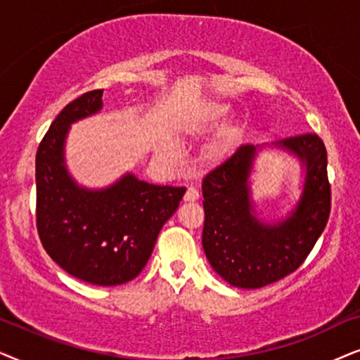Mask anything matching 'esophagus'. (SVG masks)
I'll return each instance as SVG.
<instances>
[{
	"mask_svg": "<svg viewBox=\"0 0 360 360\" xmlns=\"http://www.w3.org/2000/svg\"><path fill=\"white\" fill-rule=\"evenodd\" d=\"M199 199V191L195 188H188L184 194V200L186 202H195Z\"/></svg>",
	"mask_w": 360,
	"mask_h": 360,
	"instance_id": "1",
	"label": "esophagus"
}]
</instances>
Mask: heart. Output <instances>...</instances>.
I'll return each mask as SVG.
<instances>
[{
	"instance_id": "obj_1",
	"label": "heart",
	"mask_w": 360,
	"mask_h": 360,
	"mask_svg": "<svg viewBox=\"0 0 360 360\" xmlns=\"http://www.w3.org/2000/svg\"><path fill=\"white\" fill-rule=\"evenodd\" d=\"M229 117V107L222 103H209L199 110L188 123V133L193 136H204L219 128ZM242 133L237 127L229 124L222 128L215 140L207 146V156L212 160H222L233 151L240 141Z\"/></svg>"
}]
</instances>
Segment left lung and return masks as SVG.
I'll use <instances>...</instances> for the list:
<instances>
[{
	"instance_id": "left-lung-1",
	"label": "left lung",
	"mask_w": 360,
	"mask_h": 360,
	"mask_svg": "<svg viewBox=\"0 0 360 360\" xmlns=\"http://www.w3.org/2000/svg\"><path fill=\"white\" fill-rule=\"evenodd\" d=\"M301 162L304 179L288 215L266 222L257 215L250 174L262 146L243 145L202 179V247L215 273L229 285L255 290L281 280L306 260L328 224V155L314 133L273 143Z\"/></svg>"
}]
</instances>
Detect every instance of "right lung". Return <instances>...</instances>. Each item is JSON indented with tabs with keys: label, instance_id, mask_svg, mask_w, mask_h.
Instances as JSON below:
<instances>
[{
	"label": "right lung",
	"instance_id": "add662e5",
	"mask_svg": "<svg viewBox=\"0 0 360 360\" xmlns=\"http://www.w3.org/2000/svg\"><path fill=\"white\" fill-rule=\"evenodd\" d=\"M103 90L65 105L36 155V222L42 247L69 275L100 286L140 275L158 233L186 188L156 186L127 172L108 188L89 189L70 176L65 140L72 123L98 113Z\"/></svg>",
	"mask_w": 360,
	"mask_h": 360
}]
</instances>
